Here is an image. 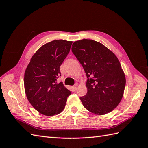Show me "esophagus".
Listing matches in <instances>:
<instances>
[{"label":"esophagus","mask_w":148,"mask_h":148,"mask_svg":"<svg viewBox=\"0 0 148 148\" xmlns=\"http://www.w3.org/2000/svg\"><path fill=\"white\" fill-rule=\"evenodd\" d=\"M71 90H72V91H75L77 89V86H71Z\"/></svg>","instance_id":"1"}]
</instances>
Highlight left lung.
Returning <instances> with one entry per match:
<instances>
[{"mask_svg":"<svg viewBox=\"0 0 148 148\" xmlns=\"http://www.w3.org/2000/svg\"><path fill=\"white\" fill-rule=\"evenodd\" d=\"M71 51L88 78L87 94L80 97L83 106L96 115L110 112L122 100L126 84L118 58L102 44L91 39L74 42Z\"/></svg>","mask_w":148,"mask_h":148,"instance_id":"1","label":"left lung"}]
</instances>
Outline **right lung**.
<instances>
[{"mask_svg": "<svg viewBox=\"0 0 148 148\" xmlns=\"http://www.w3.org/2000/svg\"><path fill=\"white\" fill-rule=\"evenodd\" d=\"M72 42L59 39L44 44L26 67L24 77L26 97L31 106L42 115L53 116L62 112L71 95L63 83H57L56 80Z\"/></svg>", "mask_w": 148, "mask_h": 148, "instance_id": "1", "label": "right lung"}]
</instances>
